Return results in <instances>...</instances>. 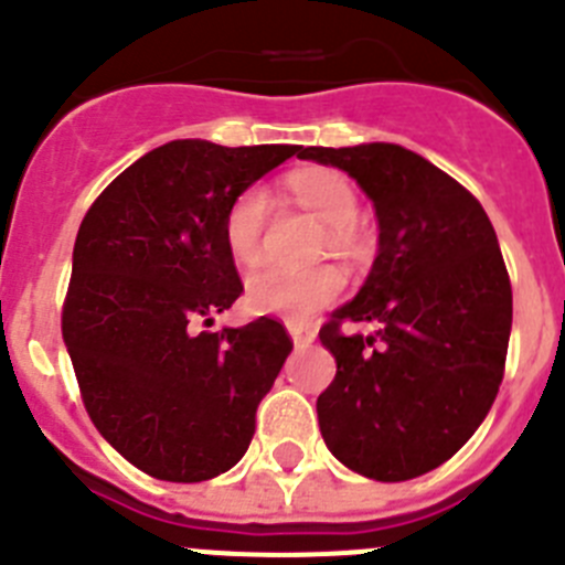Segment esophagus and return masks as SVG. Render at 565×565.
<instances>
[{"label": "esophagus", "mask_w": 565, "mask_h": 565, "mask_svg": "<svg viewBox=\"0 0 565 565\" xmlns=\"http://www.w3.org/2000/svg\"><path fill=\"white\" fill-rule=\"evenodd\" d=\"M286 328L297 348H306V344H311L313 339H317V331H313L311 326H306V322H294L291 319V322H286Z\"/></svg>", "instance_id": "esophagus-1"}]
</instances>
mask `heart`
I'll return each instance as SVG.
<instances>
[{
  "instance_id": "heart-1",
  "label": "heart",
  "mask_w": 565,
  "mask_h": 565,
  "mask_svg": "<svg viewBox=\"0 0 565 565\" xmlns=\"http://www.w3.org/2000/svg\"><path fill=\"white\" fill-rule=\"evenodd\" d=\"M288 189L308 212L328 223L326 243L333 252L356 246L359 201L356 192L333 169H302L288 178ZM268 221V194L263 186H248L228 203L223 217V243L237 266H257L263 257V228ZM344 277L333 266H268L246 282V302L254 313L306 319L342 294Z\"/></svg>"
}]
</instances>
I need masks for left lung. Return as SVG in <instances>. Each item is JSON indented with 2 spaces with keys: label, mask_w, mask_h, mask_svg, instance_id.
<instances>
[{
  "label": "left lung",
  "mask_w": 565,
  "mask_h": 565,
  "mask_svg": "<svg viewBox=\"0 0 565 565\" xmlns=\"http://www.w3.org/2000/svg\"><path fill=\"white\" fill-rule=\"evenodd\" d=\"M299 158L351 174L379 223L364 286L319 331L337 359L317 398L319 430L359 476L411 481L461 450L501 387L512 288L495 228L461 183L398 143L308 147ZM339 321L377 331L344 338Z\"/></svg>",
  "instance_id": "left-lung-1"
}]
</instances>
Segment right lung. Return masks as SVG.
<instances>
[{
	"label": "right lung",
	"mask_w": 565,
	"mask_h": 565,
	"mask_svg": "<svg viewBox=\"0 0 565 565\" xmlns=\"http://www.w3.org/2000/svg\"><path fill=\"white\" fill-rule=\"evenodd\" d=\"M302 147L181 138L124 169L84 214L62 333L84 407L158 481L217 478L246 456L291 339L277 319L198 331L243 291L228 203Z\"/></svg>",
	"instance_id": "right-lung-1"
}]
</instances>
